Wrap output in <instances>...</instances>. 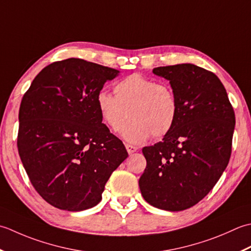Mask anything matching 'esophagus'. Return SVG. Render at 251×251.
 Returning a JSON list of instances; mask_svg holds the SVG:
<instances>
[{
  "instance_id": "1",
  "label": "esophagus",
  "mask_w": 251,
  "mask_h": 251,
  "mask_svg": "<svg viewBox=\"0 0 251 251\" xmlns=\"http://www.w3.org/2000/svg\"><path fill=\"white\" fill-rule=\"evenodd\" d=\"M126 151L129 154H133V152H135L137 151V147L136 146H133V145H130V144H126Z\"/></svg>"
}]
</instances>
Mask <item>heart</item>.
I'll list each match as a JSON object with an SVG mask.
<instances>
[{
    "label": "heart",
    "instance_id": "heart-1",
    "mask_svg": "<svg viewBox=\"0 0 251 251\" xmlns=\"http://www.w3.org/2000/svg\"><path fill=\"white\" fill-rule=\"evenodd\" d=\"M115 95L100 91L96 106L101 119L112 131H118L127 118L130 121L121 131L127 142L139 144L152 135L159 139L175 126L178 103L169 85L156 79L133 74L115 85Z\"/></svg>",
    "mask_w": 251,
    "mask_h": 251
}]
</instances>
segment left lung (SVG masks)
Returning a JSON list of instances; mask_svg holds the SVG:
<instances>
[{"label":"left lung","instance_id":"1","mask_svg":"<svg viewBox=\"0 0 251 251\" xmlns=\"http://www.w3.org/2000/svg\"><path fill=\"white\" fill-rule=\"evenodd\" d=\"M152 73L170 81L178 115L162 142L142 150L147 163L139 185L151 206L181 211L201 201L226 170L235 114L226 88L211 71L180 64Z\"/></svg>","mask_w":251,"mask_h":251}]
</instances>
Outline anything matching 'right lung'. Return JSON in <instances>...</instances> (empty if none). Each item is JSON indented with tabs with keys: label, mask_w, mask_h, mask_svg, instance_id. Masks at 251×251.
<instances>
[{
	"label": "right lung",
	"mask_w": 251,
	"mask_h": 251,
	"mask_svg": "<svg viewBox=\"0 0 251 251\" xmlns=\"http://www.w3.org/2000/svg\"><path fill=\"white\" fill-rule=\"evenodd\" d=\"M118 70L80 58L47 66L24 94L17 147L29 180L45 201L81 211L100 201L111 173L127 157L101 124L96 95Z\"/></svg>",
	"instance_id": "right-lung-1"
}]
</instances>
